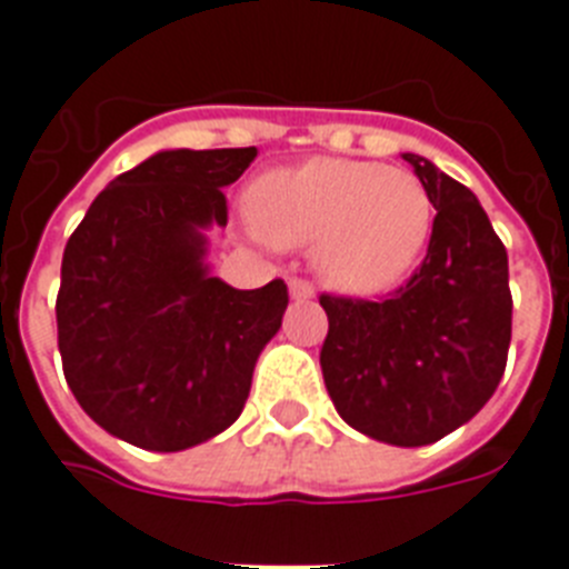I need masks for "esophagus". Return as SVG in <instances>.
<instances>
[{
    "label": "esophagus",
    "mask_w": 569,
    "mask_h": 569,
    "mask_svg": "<svg viewBox=\"0 0 569 569\" xmlns=\"http://www.w3.org/2000/svg\"><path fill=\"white\" fill-rule=\"evenodd\" d=\"M290 296L293 299H311L313 284L308 279H290Z\"/></svg>",
    "instance_id": "34e87169"
}]
</instances>
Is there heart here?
<instances>
[{"label": "heart", "instance_id": "heart-1", "mask_svg": "<svg viewBox=\"0 0 569 569\" xmlns=\"http://www.w3.org/2000/svg\"><path fill=\"white\" fill-rule=\"evenodd\" d=\"M247 214L279 247L313 244L322 279L346 293L392 288L425 252L433 203L416 173L363 159H308L261 173Z\"/></svg>", "mask_w": 569, "mask_h": 569}]
</instances>
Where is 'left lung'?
Wrapping results in <instances>:
<instances>
[{"label": "left lung", "instance_id": "8db88e82", "mask_svg": "<svg viewBox=\"0 0 569 569\" xmlns=\"http://www.w3.org/2000/svg\"><path fill=\"white\" fill-rule=\"evenodd\" d=\"M436 209L421 267L383 299L319 296L322 378L346 425L421 448L495 396L511 342L509 256L480 200L419 153H403Z\"/></svg>", "mask_w": 569, "mask_h": 569}]
</instances>
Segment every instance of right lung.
Masks as SVG:
<instances>
[{
	"label": "right lung",
	"mask_w": 569,
	"mask_h": 569,
	"mask_svg": "<svg viewBox=\"0 0 569 569\" xmlns=\"http://www.w3.org/2000/svg\"><path fill=\"white\" fill-rule=\"evenodd\" d=\"M256 148L159 150L92 200L63 250L58 349L89 419L144 450L194 448L241 416L288 284L234 290L206 267L223 189Z\"/></svg>",
	"instance_id": "right-lung-1"
}]
</instances>
